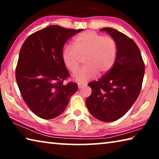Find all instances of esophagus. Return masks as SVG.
<instances>
[{
    "instance_id": "34e87169",
    "label": "esophagus",
    "mask_w": 159,
    "mask_h": 159,
    "mask_svg": "<svg viewBox=\"0 0 159 159\" xmlns=\"http://www.w3.org/2000/svg\"><path fill=\"white\" fill-rule=\"evenodd\" d=\"M85 85V84H84V83H78V87H79V88L80 89V88H82L83 87H84V86Z\"/></svg>"
}]
</instances>
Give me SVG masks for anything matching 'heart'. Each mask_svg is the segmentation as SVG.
<instances>
[{
  "label": "heart",
  "mask_w": 159,
  "mask_h": 159,
  "mask_svg": "<svg viewBox=\"0 0 159 159\" xmlns=\"http://www.w3.org/2000/svg\"><path fill=\"white\" fill-rule=\"evenodd\" d=\"M72 46L66 45L61 52V59L69 71L74 73L79 68L80 57L83 65L74 74L75 80L86 82L97 74H104L111 69L116 60L118 43L114 37L87 31L78 35Z\"/></svg>",
  "instance_id": "1"
}]
</instances>
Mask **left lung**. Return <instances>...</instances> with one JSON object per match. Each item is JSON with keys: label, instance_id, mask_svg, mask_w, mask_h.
<instances>
[{"label": "left lung", "instance_id": "obj_1", "mask_svg": "<svg viewBox=\"0 0 159 159\" xmlns=\"http://www.w3.org/2000/svg\"><path fill=\"white\" fill-rule=\"evenodd\" d=\"M118 43V55L112 68L98 80L88 83L92 94L86 99L91 114L101 121L111 122L123 116L142 89L144 63L133 39L116 29L105 27Z\"/></svg>", "mask_w": 159, "mask_h": 159}]
</instances>
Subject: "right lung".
I'll return each instance as SVG.
<instances>
[{"label": "right lung", "instance_id": "add662e5", "mask_svg": "<svg viewBox=\"0 0 159 159\" xmlns=\"http://www.w3.org/2000/svg\"><path fill=\"white\" fill-rule=\"evenodd\" d=\"M81 31L51 25L31 34L21 48L16 80L26 105L40 118L60 115L78 90L77 83H64L70 75L61 52L67 40Z\"/></svg>", "mask_w": 159, "mask_h": 159}]
</instances>
